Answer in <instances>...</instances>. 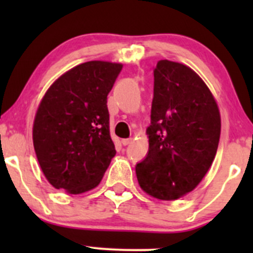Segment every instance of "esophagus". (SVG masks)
Here are the masks:
<instances>
[{"label":"esophagus","instance_id":"34e87169","mask_svg":"<svg viewBox=\"0 0 253 253\" xmlns=\"http://www.w3.org/2000/svg\"><path fill=\"white\" fill-rule=\"evenodd\" d=\"M131 142H132L131 138H126V139H122V141H121V143H122V144H124V145H128Z\"/></svg>","mask_w":253,"mask_h":253}]
</instances>
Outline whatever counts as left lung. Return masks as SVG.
Returning a JSON list of instances; mask_svg holds the SVG:
<instances>
[{
    "label": "left lung",
    "mask_w": 253,
    "mask_h": 253,
    "mask_svg": "<svg viewBox=\"0 0 253 253\" xmlns=\"http://www.w3.org/2000/svg\"><path fill=\"white\" fill-rule=\"evenodd\" d=\"M150 121L149 149L137 164V180L157 200H178L200 185L215 158L221 127L218 104L192 68L160 60L154 67Z\"/></svg>",
    "instance_id": "1"
}]
</instances>
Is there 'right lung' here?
I'll return each instance as SVG.
<instances>
[{
    "instance_id": "1",
    "label": "right lung",
    "mask_w": 253,
    "mask_h": 253,
    "mask_svg": "<svg viewBox=\"0 0 253 253\" xmlns=\"http://www.w3.org/2000/svg\"><path fill=\"white\" fill-rule=\"evenodd\" d=\"M121 70L109 61L81 63L42 96L33 144L42 174L57 190L79 195L95 188L116 154L106 103Z\"/></svg>"
}]
</instances>
